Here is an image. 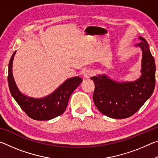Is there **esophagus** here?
I'll return each mask as SVG.
<instances>
[{
	"mask_svg": "<svg viewBox=\"0 0 158 158\" xmlns=\"http://www.w3.org/2000/svg\"><path fill=\"white\" fill-rule=\"evenodd\" d=\"M93 71L91 70V69H86L84 73V74H83V76H84V79H89L90 78L93 76Z\"/></svg>",
	"mask_w": 158,
	"mask_h": 158,
	"instance_id": "1",
	"label": "esophagus"
}]
</instances>
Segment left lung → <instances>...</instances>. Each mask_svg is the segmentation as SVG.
<instances>
[{
	"mask_svg": "<svg viewBox=\"0 0 158 158\" xmlns=\"http://www.w3.org/2000/svg\"><path fill=\"white\" fill-rule=\"evenodd\" d=\"M136 46L142 50L141 75L131 82H117L102 74L91 77L95 84L93 99L102 114L112 118H126L135 114L153 94L156 85V63L148 42L139 37Z\"/></svg>",
	"mask_w": 158,
	"mask_h": 158,
	"instance_id": "left-lung-1",
	"label": "left lung"
}]
</instances>
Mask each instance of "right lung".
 Instances as JSON below:
<instances>
[{
    "label": "right lung",
    "mask_w": 158,
    "mask_h": 158,
    "mask_svg": "<svg viewBox=\"0 0 158 158\" xmlns=\"http://www.w3.org/2000/svg\"><path fill=\"white\" fill-rule=\"evenodd\" d=\"M16 52L13 53L8 66L9 89L21 109L28 116L37 121H47L57 117L65 111L72 93L82 81L81 77L68 79L52 94L42 98L28 97L21 93L16 85L12 75V63Z\"/></svg>",
    "instance_id": "1"
}]
</instances>
